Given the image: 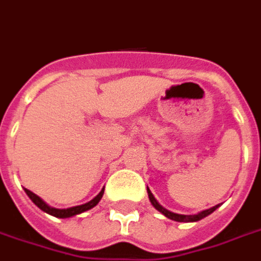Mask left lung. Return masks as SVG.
Returning <instances> with one entry per match:
<instances>
[{
	"label": "left lung",
	"mask_w": 261,
	"mask_h": 261,
	"mask_svg": "<svg viewBox=\"0 0 261 261\" xmlns=\"http://www.w3.org/2000/svg\"><path fill=\"white\" fill-rule=\"evenodd\" d=\"M147 193H149V198H150V202L152 204V206L155 207L156 211H160L161 213L164 216H166L167 219L170 220H174V221H178V222H194V221H200L201 219H204V217H206V216H209L211 213H213V212L217 209V207L220 206L219 205H216V206L211 207V209H206V211H202L200 212L198 215H177V213H173V212L167 211V209H165L164 206H161L158 202H156V200L154 198V196H152V193L150 192L149 188H147Z\"/></svg>",
	"instance_id": "obj_1"
}]
</instances>
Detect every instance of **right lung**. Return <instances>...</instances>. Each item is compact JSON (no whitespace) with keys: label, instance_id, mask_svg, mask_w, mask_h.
Wrapping results in <instances>:
<instances>
[{"label":"right lung","instance_id":"obj_1","mask_svg":"<svg viewBox=\"0 0 261 261\" xmlns=\"http://www.w3.org/2000/svg\"><path fill=\"white\" fill-rule=\"evenodd\" d=\"M25 193H27L28 197L35 202V205H37V206H39L41 211L45 212V213H48V215L50 216H55V217H59V219H67V217H72V216L80 215V213H83V212H86L88 211V209H91V207H94L95 205L100 201L101 196H103V193H105V189H101V192L95 197L94 200H91L90 202L79 205V206L68 207V209H56V207H50L48 206V205H46L39 196H36L35 193H32L31 190L25 189Z\"/></svg>","mask_w":261,"mask_h":261}]
</instances>
